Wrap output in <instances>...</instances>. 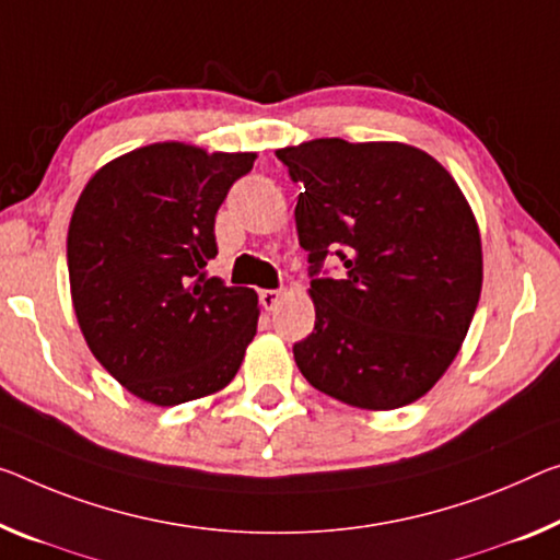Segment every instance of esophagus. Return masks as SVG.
Segmentation results:
<instances>
[{
    "instance_id": "esophagus-1",
    "label": "esophagus",
    "mask_w": 560,
    "mask_h": 560,
    "mask_svg": "<svg viewBox=\"0 0 560 560\" xmlns=\"http://www.w3.org/2000/svg\"><path fill=\"white\" fill-rule=\"evenodd\" d=\"M282 300V290H260V305L265 310H275Z\"/></svg>"
}]
</instances>
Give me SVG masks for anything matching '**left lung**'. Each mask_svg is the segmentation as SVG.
I'll return each mask as SVG.
<instances>
[{"label":"left lung","instance_id":"1","mask_svg":"<svg viewBox=\"0 0 560 560\" xmlns=\"http://www.w3.org/2000/svg\"><path fill=\"white\" fill-rule=\"evenodd\" d=\"M300 183L295 225L315 328L292 346L305 381L365 410H393L438 383L483 285L480 232L451 172L402 142L340 137L278 150ZM330 254L347 272L328 279Z\"/></svg>","mask_w":560,"mask_h":560}]
</instances>
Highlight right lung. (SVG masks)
<instances>
[{
  "mask_svg": "<svg viewBox=\"0 0 560 560\" xmlns=\"http://www.w3.org/2000/svg\"><path fill=\"white\" fill-rule=\"evenodd\" d=\"M255 152L158 142L112 160L74 205L72 303L92 355L154 406L218 393L257 330V295L210 278L214 214Z\"/></svg>",
  "mask_w": 560,
  "mask_h": 560,
  "instance_id": "obj_1",
  "label": "right lung"
}]
</instances>
